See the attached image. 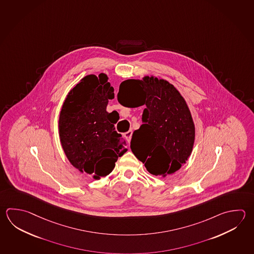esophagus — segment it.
Masks as SVG:
<instances>
[{"label": "esophagus", "instance_id": "obj_1", "mask_svg": "<svg viewBox=\"0 0 254 254\" xmlns=\"http://www.w3.org/2000/svg\"><path fill=\"white\" fill-rule=\"evenodd\" d=\"M132 134H133V132H132V130H129V131H127V132H126L124 134L125 138L127 139V141L130 143V141H131V137H132Z\"/></svg>", "mask_w": 254, "mask_h": 254}]
</instances>
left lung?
<instances>
[{"instance_id": "obj_1", "label": "left lung", "mask_w": 254, "mask_h": 254, "mask_svg": "<svg viewBox=\"0 0 254 254\" xmlns=\"http://www.w3.org/2000/svg\"><path fill=\"white\" fill-rule=\"evenodd\" d=\"M118 101L125 107L144 106L130 147L149 173L165 177L180 170L191 154L195 126L177 89L156 77L130 79L121 82Z\"/></svg>"}]
</instances>
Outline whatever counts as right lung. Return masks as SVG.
Here are the masks:
<instances>
[{"label":"right lung","instance_id":"add662e5","mask_svg":"<svg viewBox=\"0 0 254 254\" xmlns=\"http://www.w3.org/2000/svg\"><path fill=\"white\" fill-rule=\"evenodd\" d=\"M112 99L114 89L105 73L90 74L69 91L59 116V136L67 159L95 180L109 175L127 151L106 110Z\"/></svg>","mask_w":254,"mask_h":254}]
</instances>
